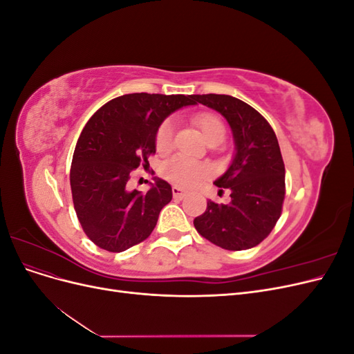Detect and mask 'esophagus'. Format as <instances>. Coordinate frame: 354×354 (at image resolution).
<instances>
[{
    "label": "esophagus",
    "instance_id": "esophagus-1",
    "mask_svg": "<svg viewBox=\"0 0 354 354\" xmlns=\"http://www.w3.org/2000/svg\"><path fill=\"white\" fill-rule=\"evenodd\" d=\"M173 196H174L176 199H183V198L186 196V190L174 186V187H173Z\"/></svg>",
    "mask_w": 354,
    "mask_h": 354
}]
</instances>
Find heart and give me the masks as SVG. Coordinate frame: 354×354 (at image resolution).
Wrapping results in <instances>:
<instances>
[{
    "mask_svg": "<svg viewBox=\"0 0 354 354\" xmlns=\"http://www.w3.org/2000/svg\"><path fill=\"white\" fill-rule=\"evenodd\" d=\"M196 125L201 128L208 138V142L212 140H224L226 136V127L217 115L212 113H202L195 118ZM174 134H176V124L168 118L160 122L155 136V146L159 152H167L174 146ZM211 174V171L207 165H203L196 160H192L185 156H176L169 159L164 165V176L173 181V183L181 187H194L205 181Z\"/></svg>",
    "mask_w": 354,
    "mask_h": 354,
    "instance_id": "1",
    "label": "heart"
}]
</instances>
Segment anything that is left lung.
I'll return each instance as SVG.
<instances>
[{"label":"left lung","mask_w":354,"mask_h":354,"mask_svg":"<svg viewBox=\"0 0 354 354\" xmlns=\"http://www.w3.org/2000/svg\"><path fill=\"white\" fill-rule=\"evenodd\" d=\"M195 100L226 118L236 155L218 180L230 190L229 203L207 202L194 220L201 236L229 251H243L263 242L279 220L285 199V165L276 134L252 106L226 94H196Z\"/></svg>","instance_id":"8db88e82"}]
</instances>
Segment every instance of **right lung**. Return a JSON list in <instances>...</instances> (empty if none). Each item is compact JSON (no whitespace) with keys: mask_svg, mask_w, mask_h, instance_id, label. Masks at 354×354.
<instances>
[{"mask_svg":"<svg viewBox=\"0 0 354 354\" xmlns=\"http://www.w3.org/2000/svg\"><path fill=\"white\" fill-rule=\"evenodd\" d=\"M189 104H196L194 94H124L85 124L72 158L71 190L81 227L99 248L122 252L151 236L173 190L159 178L146 194L130 192L127 183L155 155L160 122Z\"/></svg>","mask_w":354,"mask_h":354,"instance_id":"obj_1","label":"right lung"}]
</instances>
